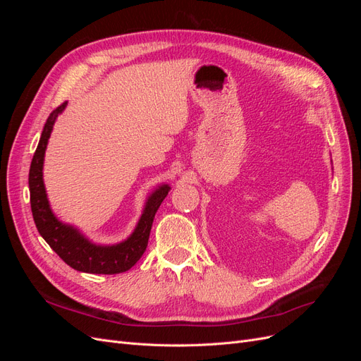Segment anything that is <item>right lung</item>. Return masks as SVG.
<instances>
[{
	"instance_id": "right-lung-1",
	"label": "right lung",
	"mask_w": 361,
	"mask_h": 361,
	"mask_svg": "<svg viewBox=\"0 0 361 361\" xmlns=\"http://www.w3.org/2000/svg\"><path fill=\"white\" fill-rule=\"evenodd\" d=\"M68 102L61 104L49 114L31 161L28 187L32 218L42 238L73 269L89 274H120L133 268L143 256L155 214L171 188L169 183H162L149 194L134 232L122 243L96 244L78 227L60 221L51 209L45 183H43V161H45V150L54 123Z\"/></svg>"
}]
</instances>
